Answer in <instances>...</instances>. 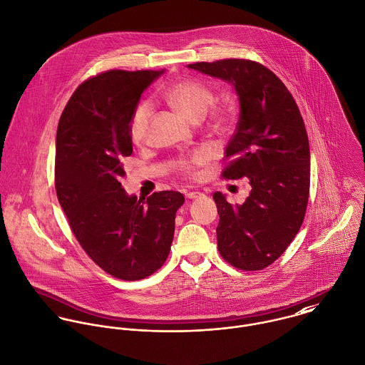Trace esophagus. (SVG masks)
Wrapping results in <instances>:
<instances>
[{
    "mask_svg": "<svg viewBox=\"0 0 365 365\" xmlns=\"http://www.w3.org/2000/svg\"><path fill=\"white\" fill-rule=\"evenodd\" d=\"M202 195H204V194L200 192V191H190V192L185 194V198H188V200H197V198H201Z\"/></svg>",
    "mask_w": 365,
    "mask_h": 365,
    "instance_id": "34e87169",
    "label": "esophagus"
}]
</instances>
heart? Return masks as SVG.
<instances>
[{"instance_id": "1", "label": "heart", "mask_w": 365, "mask_h": 365, "mask_svg": "<svg viewBox=\"0 0 365 365\" xmlns=\"http://www.w3.org/2000/svg\"><path fill=\"white\" fill-rule=\"evenodd\" d=\"M164 97L170 104L178 108L192 120L202 119L215 101L210 87L191 78H182L170 84L164 90ZM152 113L153 104L150 101H142L135 106L129 119V136L135 145L146 142ZM212 120L216 132H226L232 122L230 110L226 106H219L213 112ZM209 157L208 152L205 150H197L188 156L181 157L175 164L177 173L187 178H195L198 175V170L208 163Z\"/></svg>"}]
</instances>
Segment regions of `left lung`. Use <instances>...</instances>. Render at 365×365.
Returning a JSON list of instances; mask_svg holds the SVG:
<instances>
[{
	"label": "left lung",
	"instance_id": "left-lung-1",
	"mask_svg": "<svg viewBox=\"0 0 365 365\" xmlns=\"http://www.w3.org/2000/svg\"><path fill=\"white\" fill-rule=\"evenodd\" d=\"M188 67L232 83L239 96L240 116L222 177H247L252 191L236 207L213 194L217 249L230 265L259 271L287 250L305 217L311 152L302 115L285 84L257 61L225 58Z\"/></svg>",
	"mask_w": 365,
	"mask_h": 365
}]
</instances>
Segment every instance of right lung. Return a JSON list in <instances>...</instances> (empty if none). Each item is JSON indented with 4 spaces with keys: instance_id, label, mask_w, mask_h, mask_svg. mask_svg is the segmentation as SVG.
Segmentation results:
<instances>
[{
    "instance_id": "obj_1",
    "label": "right lung",
    "mask_w": 365,
    "mask_h": 365,
    "mask_svg": "<svg viewBox=\"0 0 365 365\" xmlns=\"http://www.w3.org/2000/svg\"><path fill=\"white\" fill-rule=\"evenodd\" d=\"M163 74L108 70L86 80L57 126L54 185L80 246L109 275L143 279L164 264L174 237L177 191L146 201L126 195L122 160L132 155L129 119L142 93Z\"/></svg>"
}]
</instances>
